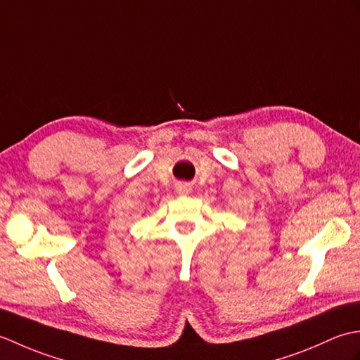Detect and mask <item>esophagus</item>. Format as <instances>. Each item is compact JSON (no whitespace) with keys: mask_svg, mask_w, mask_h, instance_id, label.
<instances>
[{"mask_svg":"<svg viewBox=\"0 0 360 360\" xmlns=\"http://www.w3.org/2000/svg\"><path fill=\"white\" fill-rule=\"evenodd\" d=\"M192 186L190 184H178L176 186V192H178L179 195H190L192 193Z\"/></svg>","mask_w":360,"mask_h":360,"instance_id":"34e87169","label":"esophagus"}]
</instances>
